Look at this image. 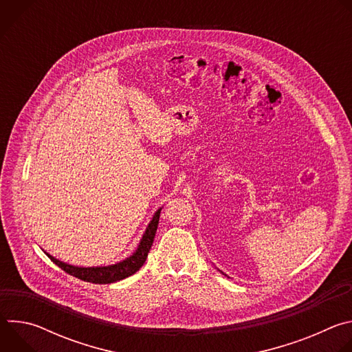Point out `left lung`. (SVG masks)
Here are the masks:
<instances>
[{
  "mask_svg": "<svg viewBox=\"0 0 352 352\" xmlns=\"http://www.w3.org/2000/svg\"><path fill=\"white\" fill-rule=\"evenodd\" d=\"M220 272H221V270H220ZM221 273H223V272H221ZM223 274H224V273H223ZM224 276H227V274H224Z\"/></svg>",
  "mask_w": 352,
  "mask_h": 352,
  "instance_id": "obj_1",
  "label": "left lung"
}]
</instances>
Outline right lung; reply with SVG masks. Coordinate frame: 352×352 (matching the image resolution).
Wrapping results in <instances>:
<instances>
[{"instance_id":"obj_1","label":"right lung","mask_w":352,"mask_h":352,"mask_svg":"<svg viewBox=\"0 0 352 352\" xmlns=\"http://www.w3.org/2000/svg\"><path fill=\"white\" fill-rule=\"evenodd\" d=\"M163 208H159L152 220L148 221L136 249L133 250V254L129 255L128 258L114 263V265H107V266H89V267H83V266H74L69 263H65L54 256H52L50 254L44 252L50 259H52L53 263H56L58 267H61L65 273L80 278L83 281L87 283H93V284H110V283H116L120 280H124L129 276H132L133 273H136L143 263L146 262L147 254L150 248L153 245V239L157 231V226H159V219H160V212Z\"/></svg>"}]
</instances>
